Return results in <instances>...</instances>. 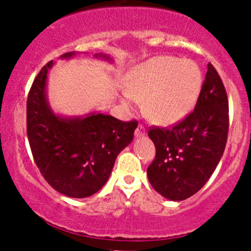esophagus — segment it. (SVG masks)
<instances>
[{
    "label": "esophagus",
    "instance_id": "1",
    "mask_svg": "<svg viewBox=\"0 0 251 251\" xmlns=\"http://www.w3.org/2000/svg\"><path fill=\"white\" fill-rule=\"evenodd\" d=\"M146 133H147L146 132V127H144L143 125H141V124H140V125H138V127L136 128L135 136L138 138V137H142V136H144Z\"/></svg>",
    "mask_w": 251,
    "mask_h": 251
}]
</instances>
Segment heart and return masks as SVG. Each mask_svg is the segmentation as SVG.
Segmentation results:
<instances>
[{
  "label": "heart",
  "instance_id": "heart-1",
  "mask_svg": "<svg viewBox=\"0 0 251 251\" xmlns=\"http://www.w3.org/2000/svg\"><path fill=\"white\" fill-rule=\"evenodd\" d=\"M203 87V74L193 60L158 55L136 65L127 75L124 100L143 102L149 118L160 125H171L186 118L197 104Z\"/></svg>",
  "mask_w": 251,
  "mask_h": 251
}]
</instances>
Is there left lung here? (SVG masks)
<instances>
[{"label": "left lung", "mask_w": 251, "mask_h": 251, "mask_svg": "<svg viewBox=\"0 0 251 251\" xmlns=\"http://www.w3.org/2000/svg\"><path fill=\"white\" fill-rule=\"evenodd\" d=\"M228 123L226 90L209 63L194 110L173 128L154 127L148 132L156 151L147 169L151 187L174 201L196 194L221 160Z\"/></svg>", "instance_id": "8db88e82"}]
</instances>
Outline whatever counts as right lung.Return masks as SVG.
<instances>
[{"mask_svg": "<svg viewBox=\"0 0 251 251\" xmlns=\"http://www.w3.org/2000/svg\"><path fill=\"white\" fill-rule=\"evenodd\" d=\"M76 54L60 55L69 59ZM111 63L110 55L96 53ZM48 62L32 82L26 103V132L40 173L52 188L70 198L97 193L109 178L118 154L133 140L137 121H124L100 111L80 116L54 113L47 100Z\"/></svg>", "mask_w": 251, "mask_h": 251, "instance_id": "obj_1", "label": "right lung"}]
</instances>
